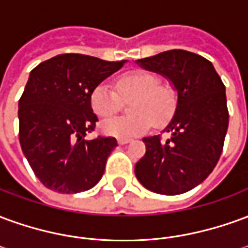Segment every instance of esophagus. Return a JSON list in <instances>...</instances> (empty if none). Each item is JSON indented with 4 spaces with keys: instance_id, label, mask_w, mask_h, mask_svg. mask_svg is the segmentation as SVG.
<instances>
[{
    "instance_id": "1",
    "label": "esophagus",
    "mask_w": 248,
    "mask_h": 248,
    "mask_svg": "<svg viewBox=\"0 0 248 248\" xmlns=\"http://www.w3.org/2000/svg\"><path fill=\"white\" fill-rule=\"evenodd\" d=\"M131 140H126V138H118L119 145H126V143H130Z\"/></svg>"
}]
</instances>
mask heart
I'll list each match as a JSON object with an SVG mask.
<instances>
[{"instance_id": "1", "label": "heart", "mask_w": 248, "mask_h": 248, "mask_svg": "<svg viewBox=\"0 0 248 248\" xmlns=\"http://www.w3.org/2000/svg\"><path fill=\"white\" fill-rule=\"evenodd\" d=\"M115 89L108 82H101L93 89L90 105L99 118H108L121 108L122 99H131L127 117L103 121L101 130L105 134L117 138H131L146 133L151 122L161 126L174 113L175 93L171 87L162 85L154 74L147 71H131L115 81Z\"/></svg>"}]
</instances>
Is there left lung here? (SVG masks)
I'll return each mask as SVG.
<instances>
[{"label":"left lung","mask_w":248,"mask_h":248,"mask_svg":"<svg viewBox=\"0 0 248 248\" xmlns=\"http://www.w3.org/2000/svg\"><path fill=\"white\" fill-rule=\"evenodd\" d=\"M158 73L177 92V106L159 135L145 137L146 154L135 165L140 185L156 194L177 195L206 179L218 163L229 127L226 87L206 58L186 50H169L137 60Z\"/></svg>","instance_id":"8db88e82"}]
</instances>
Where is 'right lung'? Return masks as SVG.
I'll return each instance as SVG.
<instances>
[{"mask_svg":"<svg viewBox=\"0 0 248 248\" xmlns=\"http://www.w3.org/2000/svg\"><path fill=\"white\" fill-rule=\"evenodd\" d=\"M126 62L60 54L30 71L18 102L19 143L45 187L76 194L101 181L108 155L118 145L113 137L85 138L98 121L90 94Z\"/></svg>","mask_w":248,"mask_h":248,"instance_id":"add662e5","label":"right lung"}]
</instances>
